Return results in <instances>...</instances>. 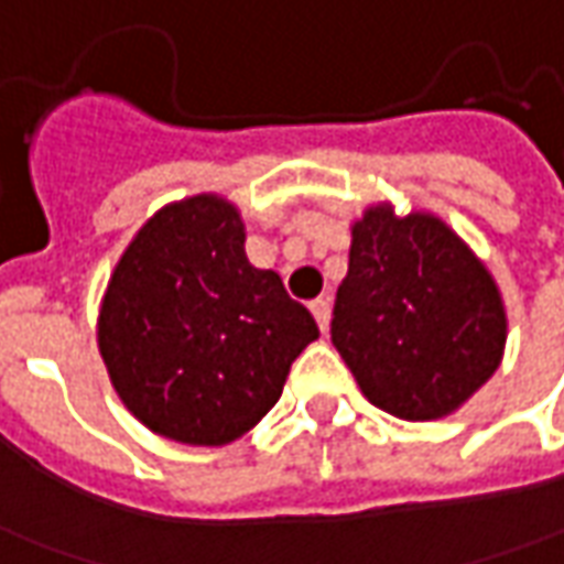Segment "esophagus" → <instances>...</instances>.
Wrapping results in <instances>:
<instances>
[{"label": "esophagus", "mask_w": 564, "mask_h": 564, "mask_svg": "<svg viewBox=\"0 0 564 564\" xmlns=\"http://www.w3.org/2000/svg\"><path fill=\"white\" fill-rule=\"evenodd\" d=\"M310 310H313V316L319 322L322 332H328V319H332V304H328V297H316V301L310 304Z\"/></svg>", "instance_id": "esophagus-1"}]
</instances>
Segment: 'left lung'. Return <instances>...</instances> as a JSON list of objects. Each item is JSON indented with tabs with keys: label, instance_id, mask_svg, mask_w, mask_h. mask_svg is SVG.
<instances>
[{
	"label": "left lung",
	"instance_id": "left-lung-1",
	"mask_svg": "<svg viewBox=\"0 0 564 564\" xmlns=\"http://www.w3.org/2000/svg\"><path fill=\"white\" fill-rule=\"evenodd\" d=\"M503 340L495 279L438 217L365 212L334 301L332 344L371 405L402 421L452 414L495 375Z\"/></svg>",
	"mask_w": 564,
	"mask_h": 564
}]
</instances>
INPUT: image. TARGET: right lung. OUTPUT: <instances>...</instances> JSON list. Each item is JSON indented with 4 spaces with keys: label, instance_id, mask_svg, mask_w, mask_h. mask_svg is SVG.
I'll list each match as a JSON object with an SVG mask.
<instances>
[{
    "label": "right lung",
    "instance_id": "1",
    "mask_svg": "<svg viewBox=\"0 0 564 564\" xmlns=\"http://www.w3.org/2000/svg\"><path fill=\"white\" fill-rule=\"evenodd\" d=\"M316 337L319 325L279 273L248 263L239 212L217 196L147 220L112 273L97 325L128 411L186 445L248 433Z\"/></svg>",
    "mask_w": 564,
    "mask_h": 564
}]
</instances>
